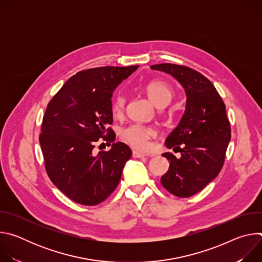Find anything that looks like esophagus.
<instances>
[{"mask_svg": "<svg viewBox=\"0 0 262 262\" xmlns=\"http://www.w3.org/2000/svg\"><path fill=\"white\" fill-rule=\"evenodd\" d=\"M133 157L135 158V159H142V158H145V157H147L145 154H142V152H139V151H136V150H134L133 151Z\"/></svg>", "mask_w": 262, "mask_h": 262, "instance_id": "34e87169", "label": "esophagus"}]
</instances>
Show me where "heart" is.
I'll list each match as a JSON object with an SVG mask.
<instances>
[{"label":"heart","instance_id":"1","mask_svg":"<svg viewBox=\"0 0 262 262\" xmlns=\"http://www.w3.org/2000/svg\"><path fill=\"white\" fill-rule=\"evenodd\" d=\"M144 91L157 106L167 105L173 97L172 87L163 81H151L143 86ZM126 104L125 96L118 94L112 101V114L115 117H121L124 113ZM157 133L154 128L141 124H132L121 130V139L134 147L137 150H147L149 148V141L156 137Z\"/></svg>","mask_w":262,"mask_h":262}]
</instances>
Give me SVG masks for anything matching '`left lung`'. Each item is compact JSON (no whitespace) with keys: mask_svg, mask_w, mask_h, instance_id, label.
<instances>
[{"mask_svg":"<svg viewBox=\"0 0 262 262\" xmlns=\"http://www.w3.org/2000/svg\"><path fill=\"white\" fill-rule=\"evenodd\" d=\"M150 68L171 74L185 91V111L165 143L175 152L178 149L180 158L163 155L170 166L161 182L174 196L188 198L204 189L224 165L231 139L225 103L212 83L188 66L164 63Z\"/></svg>","mask_w":262,"mask_h":262,"instance_id":"1","label":"left lung"}]
</instances>
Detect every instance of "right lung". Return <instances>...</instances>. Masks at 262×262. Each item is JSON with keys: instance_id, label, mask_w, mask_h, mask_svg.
<instances>
[{"instance_id": "1", "label": "right lung", "mask_w": 262, "mask_h": 262, "mask_svg": "<svg viewBox=\"0 0 262 262\" xmlns=\"http://www.w3.org/2000/svg\"><path fill=\"white\" fill-rule=\"evenodd\" d=\"M103 66L82 70L71 77L51 99L43 116L39 142L47 173L69 199L83 205H97L115 191L130 148L116 142L111 104L117 86L137 70ZM102 138L108 152L96 154Z\"/></svg>"}]
</instances>
